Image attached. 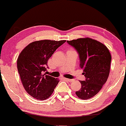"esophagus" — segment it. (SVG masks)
I'll use <instances>...</instances> for the list:
<instances>
[{"mask_svg":"<svg viewBox=\"0 0 126 126\" xmlns=\"http://www.w3.org/2000/svg\"><path fill=\"white\" fill-rule=\"evenodd\" d=\"M64 80L66 81H68V82H72V81H73V79H68V78H63Z\"/></svg>","mask_w":126,"mask_h":126,"instance_id":"1","label":"esophagus"}]
</instances>
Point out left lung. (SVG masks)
Segmentation results:
<instances>
[{"label": "left lung", "mask_w": 126, "mask_h": 126, "mask_svg": "<svg viewBox=\"0 0 126 126\" xmlns=\"http://www.w3.org/2000/svg\"><path fill=\"white\" fill-rule=\"evenodd\" d=\"M78 52L80 67L85 79L80 81L81 88L75 92L79 98L90 99L97 94L107 81L110 71L111 56L105 45L91 38L67 41Z\"/></svg>", "instance_id": "8db88e82"}]
</instances>
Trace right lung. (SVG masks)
Segmentation results:
<instances>
[{
	"label": "right lung",
	"instance_id": "add662e5",
	"mask_svg": "<svg viewBox=\"0 0 126 126\" xmlns=\"http://www.w3.org/2000/svg\"><path fill=\"white\" fill-rule=\"evenodd\" d=\"M66 41L42 40L29 44L21 52L17 69L26 91L33 97L45 100L53 93L59 81L44 73L48 60Z\"/></svg>",
	"mask_w": 126,
	"mask_h": 126
}]
</instances>
